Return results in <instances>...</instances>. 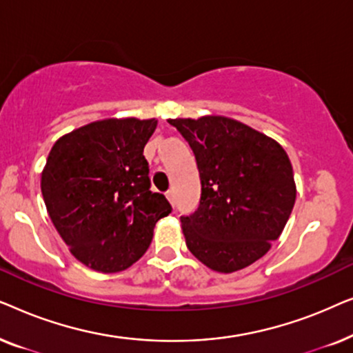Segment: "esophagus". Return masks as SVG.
<instances>
[{"label": "esophagus", "instance_id": "esophagus-1", "mask_svg": "<svg viewBox=\"0 0 353 353\" xmlns=\"http://www.w3.org/2000/svg\"><path fill=\"white\" fill-rule=\"evenodd\" d=\"M165 196H167V199L170 201V204L175 205V192H173L172 190H168V191L165 192Z\"/></svg>", "mask_w": 353, "mask_h": 353}]
</instances>
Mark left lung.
<instances>
[{
    "instance_id": "8db88e82",
    "label": "left lung",
    "mask_w": 353,
    "mask_h": 353,
    "mask_svg": "<svg viewBox=\"0 0 353 353\" xmlns=\"http://www.w3.org/2000/svg\"><path fill=\"white\" fill-rule=\"evenodd\" d=\"M168 123L190 144L201 178L199 207L180 216L188 249L215 272L249 267L279 238L296 202L286 151L257 130L220 115Z\"/></svg>"
}]
</instances>
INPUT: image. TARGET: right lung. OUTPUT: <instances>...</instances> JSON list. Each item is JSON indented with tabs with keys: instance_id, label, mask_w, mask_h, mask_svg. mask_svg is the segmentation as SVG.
Listing matches in <instances>:
<instances>
[{
	"instance_id": "obj_1",
	"label": "right lung",
	"mask_w": 353,
	"mask_h": 353,
	"mask_svg": "<svg viewBox=\"0 0 353 353\" xmlns=\"http://www.w3.org/2000/svg\"><path fill=\"white\" fill-rule=\"evenodd\" d=\"M157 120L108 119L57 139L41 194L57 233L86 267L122 272L146 252L154 226L172 212L152 192L144 146Z\"/></svg>"
}]
</instances>
